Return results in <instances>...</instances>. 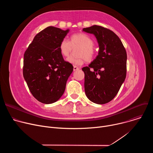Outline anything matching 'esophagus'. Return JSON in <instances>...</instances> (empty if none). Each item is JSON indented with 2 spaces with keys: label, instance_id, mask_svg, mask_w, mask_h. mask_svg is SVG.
<instances>
[{
  "label": "esophagus",
  "instance_id": "esophagus-1",
  "mask_svg": "<svg viewBox=\"0 0 153 153\" xmlns=\"http://www.w3.org/2000/svg\"><path fill=\"white\" fill-rule=\"evenodd\" d=\"M73 70H74V71H77V70H79V68L77 67V66H74L73 67Z\"/></svg>",
  "mask_w": 153,
  "mask_h": 153
}]
</instances>
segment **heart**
<instances>
[{"label":"heart","instance_id":"b5f03b06","mask_svg":"<svg viewBox=\"0 0 153 153\" xmlns=\"http://www.w3.org/2000/svg\"><path fill=\"white\" fill-rule=\"evenodd\" d=\"M94 42L93 39L85 33H76L71 36L70 41L63 38L60 42L59 50L63 56H68L70 53L72 47L79 46L77 50L78 56H71L67 58V61L75 65H81L85 60L91 62L94 58L96 51L94 48Z\"/></svg>","mask_w":153,"mask_h":153}]
</instances>
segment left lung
<instances>
[{
  "label": "left lung",
  "mask_w": 153,
  "mask_h": 153,
  "mask_svg": "<svg viewBox=\"0 0 153 153\" xmlns=\"http://www.w3.org/2000/svg\"><path fill=\"white\" fill-rule=\"evenodd\" d=\"M83 31L94 34L99 47L96 58L82 69L85 94L91 102L105 104L115 97L125 81L126 52L119 37L110 30L93 25Z\"/></svg>",
  "instance_id": "1"
}]
</instances>
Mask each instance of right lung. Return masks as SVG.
Returning a JSON list of instances; mask_svg holds the SVG:
<instances>
[{
    "label": "right lung",
    "mask_w": 153,
    "mask_h": 153,
    "mask_svg": "<svg viewBox=\"0 0 153 153\" xmlns=\"http://www.w3.org/2000/svg\"><path fill=\"white\" fill-rule=\"evenodd\" d=\"M68 32L48 27L36 35L24 53V77L32 95L43 103H53L62 97L73 71L59 48Z\"/></svg>",
    "instance_id": "right-lung-1"
}]
</instances>
